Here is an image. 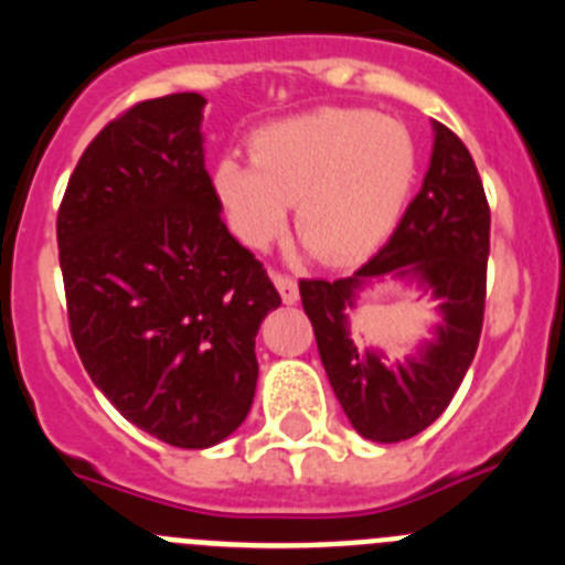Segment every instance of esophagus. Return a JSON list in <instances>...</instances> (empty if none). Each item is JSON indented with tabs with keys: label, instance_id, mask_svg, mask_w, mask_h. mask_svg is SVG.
Masks as SVG:
<instances>
[{
	"label": "esophagus",
	"instance_id": "esophagus-1",
	"mask_svg": "<svg viewBox=\"0 0 565 565\" xmlns=\"http://www.w3.org/2000/svg\"><path fill=\"white\" fill-rule=\"evenodd\" d=\"M274 286H277L279 297H282V302H286V306H297L299 288L291 277H286V274H274Z\"/></svg>",
	"mask_w": 565,
	"mask_h": 565
}]
</instances>
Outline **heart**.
<instances>
[{"label": "heart", "mask_w": 565, "mask_h": 565, "mask_svg": "<svg viewBox=\"0 0 565 565\" xmlns=\"http://www.w3.org/2000/svg\"><path fill=\"white\" fill-rule=\"evenodd\" d=\"M418 181V147L396 118L319 107L252 135V161L223 154L212 194L239 243L268 248L297 203L299 239L322 263H356L396 232Z\"/></svg>", "instance_id": "b5f03b06"}]
</instances>
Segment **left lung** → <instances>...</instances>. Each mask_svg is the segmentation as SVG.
Instances as JSON below:
<instances>
[{"instance_id": "1", "label": "left lung", "mask_w": 565, "mask_h": 565, "mask_svg": "<svg viewBox=\"0 0 565 565\" xmlns=\"http://www.w3.org/2000/svg\"><path fill=\"white\" fill-rule=\"evenodd\" d=\"M489 206L476 161L456 132L433 121L430 169L387 246L342 279H302L328 382L362 438L396 444L427 430L452 402L476 359L483 326ZM384 281L416 287L439 322L404 360L352 342L361 294Z\"/></svg>"}]
</instances>
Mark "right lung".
<instances>
[{"label": "right lung", "instance_id": "right-lung-1", "mask_svg": "<svg viewBox=\"0 0 565 565\" xmlns=\"http://www.w3.org/2000/svg\"><path fill=\"white\" fill-rule=\"evenodd\" d=\"M198 93L135 104L84 149L58 209L73 342L98 391L158 441L206 450L257 391V339L279 308L228 234L203 154Z\"/></svg>", "mask_w": 565, "mask_h": 565}]
</instances>
